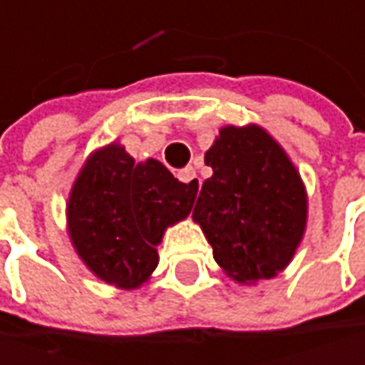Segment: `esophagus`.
I'll return each mask as SVG.
<instances>
[{"label":"esophagus","mask_w":365,"mask_h":365,"mask_svg":"<svg viewBox=\"0 0 365 365\" xmlns=\"http://www.w3.org/2000/svg\"><path fill=\"white\" fill-rule=\"evenodd\" d=\"M178 180L180 182H191V187H193V191H197L200 189V180H197V174H195V170L193 168H185V170H180L178 172Z\"/></svg>","instance_id":"34e87169"}]
</instances>
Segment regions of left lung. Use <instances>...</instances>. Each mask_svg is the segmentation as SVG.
Returning <instances> with one entry per match:
<instances>
[{
    "label": "left lung",
    "mask_w": 365,
    "mask_h": 365,
    "mask_svg": "<svg viewBox=\"0 0 365 365\" xmlns=\"http://www.w3.org/2000/svg\"><path fill=\"white\" fill-rule=\"evenodd\" d=\"M212 176L193 206L212 258L239 284L282 273L307 223V193L286 150L258 126H223L204 155Z\"/></svg>",
    "instance_id": "8db88e82"
}]
</instances>
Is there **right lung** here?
Returning a JSON list of instances; mask_svg holds the SVG:
<instances>
[{"mask_svg":"<svg viewBox=\"0 0 365 365\" xmlns=\"http://www.w3.org/2000/svg\"><path fill=\"white\" fill-rule=\"evenodd\" d=\"M195 193L161 161L135 163L111 142L88 157L73 182L66 202L71 243L101 282L140 288L159 264L165 230L191 212Z\"/></svg>","mask_w":365,"mask_h":365,"instance_id":"add662e5","label":"right lung"}]
</instances>
